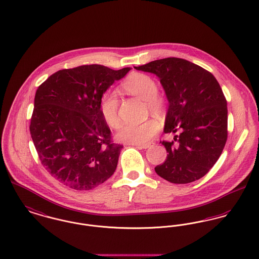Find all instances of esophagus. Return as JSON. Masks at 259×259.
<instances>
[{
  "label": "esophagus",
  "mask_w": 259,
  "mask_h": 259,
  "mask_svg": "<svg viewBox=\"0 0 259 259\" xmlns=\"http://www.w3.org/2000/svg\"><path fill=\"white\" fill-rule=\"evenodd\" d=\"M153 144H154L153 142H149V143H144V144H133V145H135V146H136L137 148H141V149H147V148H150V147H151Z\"/></svg>",
  "instance_id": "1"
}]
</instances>
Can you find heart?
Here are the masks:
<instances>
[{"mask_svg": "<svg viewBox=\"0 0 259 259\" xmlns=\"http://www.w3.org/2000/svg\"><path fill=\"white\" fill-rule=\"evenodd\" d=\"M123 91L144 101L146 109L156 116H163L165 111V100L158 95V84L146 74L134 73L122 84ZM120 100L116 91L105 92L99 101V111L104 120L112 128L120 126L118 114ZM159 131V123L149 119L143 123H124L117 134V139L124 143L143 144L148 142Z\"/></svg>", "mask_w": 259, "mask_h": 259, "instance_id": "obj_1", "label": "heart"}]
</instances>
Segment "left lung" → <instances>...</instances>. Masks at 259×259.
Returning <instances> with one entry per match:
<instances>
[{"instance_id": "8db88e82", "label": "left lung", "mask_w": 259, "mask_h": 259, "mask_svg": "<svg viewBox=\"0 0 259 259\" xmlns=\"http://www.w3.org/2000/svg\"><path fill=\"white\" fill-rule=\"evenodd\" d=\"M136 70L160 79L168 109L163 133H177L175 141H161L168 153L155 167L163 179L185 184L205 176L218 162L227 140V101L214 76L188 60L167 57Z\"/></svg>"}]
</instances>
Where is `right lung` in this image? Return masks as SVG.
Here are the masks:
<instances>
[{"mask_svg": "<svg viewBox=\"0 0 259 259\" xmlns=\"http://www.w3.org/2000/svg\"><path fill=\"white\" fill-rule=\"evenodd\" d=\"M130 70L98 64L63 69L36 92L32 140L45 168L72 189L91 190L116 170L123 145L112 142L99 101Z\"/></svg>", "mask_w": 259, "mask_h": 259, "instance_id": "right-lung-1", "label": "right lung"}]
</instances>
